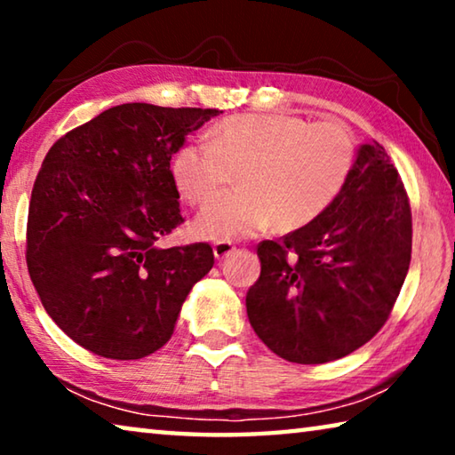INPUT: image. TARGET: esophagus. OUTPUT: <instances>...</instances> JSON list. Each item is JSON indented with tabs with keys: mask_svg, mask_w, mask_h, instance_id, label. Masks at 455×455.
Wrapping results in <instances>:
<instances>
[{
	"mask_svg": "<svg viewBox=\"0 0 455 455\" xmlns=\"http://www.w3.org/2000/svg\"><path fill=\"white\" fill-rule=\"evenodd\" d=\"M235 251H236V246L233 243H228V241H217V243L212 244V252H214V257H217L219 260L227 259L230 252H235Z\"/></svg>",
	"mask_w": 455,
	"mask_h": 455,
	"instance_id": "esophagus-1",
	"label": "esophagus"
}]
</instances>
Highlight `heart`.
<instances>
[{
    "mask_svg": "<svg viewBox=\"0 0 455 455\" xmlns=\"http://www.w3.org/2000/svg\"><path fill=\"white\" fill-rule=\"evenodd\" d=\"M357 138L345 122H311L291 114H236L212 140H192L172 158L184 200L204 206L233 182L238 187L200 212L195 233L211 241L257 235L268 225L291 233L317 220L347 187Z\"/></svg>",
    "mask_w": 455,
    "mask_h": 455,
    "instance_id": "b5f03b06",
    "label": "heart"
}]
</instances>
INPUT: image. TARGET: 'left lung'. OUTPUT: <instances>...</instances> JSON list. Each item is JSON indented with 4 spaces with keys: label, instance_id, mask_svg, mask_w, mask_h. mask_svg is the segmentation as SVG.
<instances>
[{
    "label": "left lung",
    "instance_id": "obj_1",
    "mask_svg": "<svg viewBox=\"0 0 455 455\" xmlns=\"http://www.w3.org/2000/svg\"><path fill=\"white\" fill-rule=\"evenodd\" d=\"M257 252L246 313L276 355L317 365L373 339L411 260L410 196L383 146H361L347 187L317 220Z\"/></svg>",
    "mask_w": 455,
    "mask_h": 455
}]
</instances>
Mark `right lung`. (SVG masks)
Wrapping results in <instances>:
<instances>
[{"label": "right lung", "mask_w": 455, "mask_h": 455, "mask_svg": "<svg viewBox=\"0 0 455 455\" xmlns=\"http://www.w3.org/2000/svg\"><path fill=\"white\" fill-rule=\"evenodd\" d=\"M217 108L122 104L53 142L36 176L26 263L44 309L80 347L140 359L171 339L209 243L160 249L184 219L171 160Z\"/></svg>", "instance_id": "add662e5"}]
</instances>
